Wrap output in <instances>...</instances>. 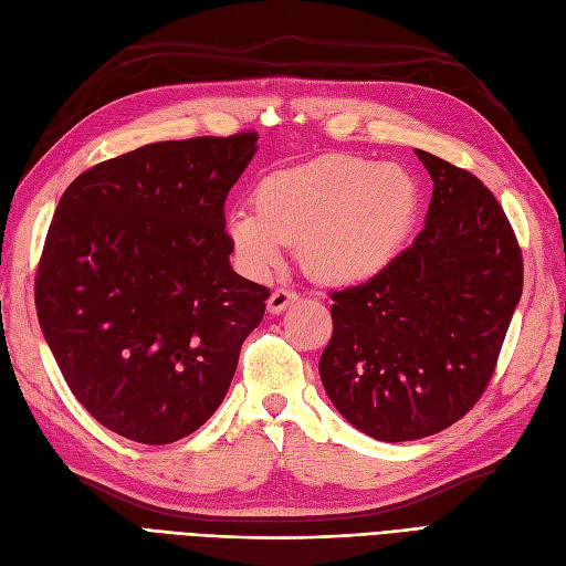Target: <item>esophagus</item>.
<instances>
[{"instance_id":"34e87169","label":"esophagus","mask_w":566,"mask_h":566,"mask_svg":"<svg viewBox=\"0 0 566 566\" xmlns=\"http://www.w3.org/2000/svg\"><path fill=\"white\" fill-rule=\"evenodd\" d=\"M295 302H297V293H293V290H287V287H276L269 297V312L281 314V312L287 310L290 304H295Z\"/></svg>"}]
</instances>
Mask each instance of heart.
<instances>
[{
  "mask_svg": "<svg viewBox=\"0 0 566 566\" xmlns=\"http://www.w3.org/2000/svg\"><path fill=\"white\" fill-rule=\"evenodd\" d=\"M418 202V184L406 169L333 156L264 177L254 188V208L229 210L227 233L254 276L281 264L285 243H302L304 266L316 279L349 285L397 260Z\"/></svg>",
  "mask_w": 566,
  "mask_h": 566,
  "instance_id": "1",
  "label": "heart"
}]
</instances>
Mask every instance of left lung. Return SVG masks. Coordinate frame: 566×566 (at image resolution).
Wrapping results in <instances>:
<instances>
[{
  "mask_svg": "<svg viewBox=\"0 0 566 566\" xmlns=\"http://www.w3.org/2000/svg\"><path fill=\"white\" fill-rule=\"evenodd\" d=\"M416 156L434 181L424 227L378 276L331 295L318 361L335 408L380 441L437 434L479 401L524 283L517 235L489 188Z\"/></svg>",
  "mask_w": 566,
  "mask_h": 566,
  "instance_id": "left-lung-1",
  "label": "left lung"
}]
</instances>
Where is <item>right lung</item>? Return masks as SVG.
<instances>
[{
	"label": "right lung",
	"instance_id": "1",
	"mask_svg": "<svg viewBox=\"0 0 566 566\" xmlns=\"http://www.w3.org/2000/svg\"><path fill=\"white\" fill-rule=\"evenodd\" d=\"M256 132L160 142L65 188L46 231L35 306L90 416L160 447L224 401L269 287L231 269L224 202Z\"/></svg>",
	"mask_w": 566,
	"mask_h": 566
}]
</instances>
